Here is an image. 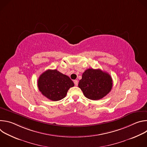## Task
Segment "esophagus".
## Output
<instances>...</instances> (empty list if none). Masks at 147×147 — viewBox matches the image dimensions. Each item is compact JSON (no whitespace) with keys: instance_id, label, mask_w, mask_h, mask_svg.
<instances>
[{"instance_id":"esophagus-1","label":"esophagus","mask_w":147,"mask_h":147,"mask_svg":"<svg viewBox=\"0 0 147 147\" xmlns=\"http://www.w3.org/2000/svg\"><path fill=\"white\" fill-rule=\"evenodd\" d=\"M74 84H75L76 86H78V80H74Z\"/></svg>"}]
</instances>
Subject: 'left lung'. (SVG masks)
<instances>
[{
	"label": "left lung",
	"mask_w": 147,
	"mask_h": 147,
	"mask_svg": "<svg viewBox=\"0 0 147 147\" xmlns=\"http://www.w3.org/2000/svg\"><path fill=\"white\" fill-rule=\"evenodd\" d=\"M111 76L100 69H88L83 73L78 87L84 96L91 100H99L108 94L112 90Z\"/></svg>",
	"instance_id": "left-lung-1"
}]
</instances>
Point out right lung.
Wrapping results in <instances>:
<instances>
[{
  "label": "right lung",
  "instance_id": "1",
  "mask_svg": "<svg viewBox=\"0 0 147 147\" xmlns=\"http://www.w3.org/2000/svg\"><path fill=\"white\" fill-rule=\"evenodd\" d=\"M74 84L67 76L56 69L48 70L42 74L38 80V87L44 96L53 101L64 98L70 88Z\"/></svg>",
  "mask_w": 147,
  "mask_h": 147
}]
</instances>
